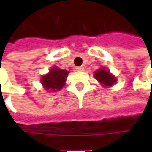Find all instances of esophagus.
<instances>
[{
    "label": "esophagus",
    "instance_id": "34e87169",
    "mask_svg": "<svg viewBox=\"0 0 152 152\" xmlns=\"http://www.w3.org/2000/svg\"><path fill=\"white\" fill-rule=\"evenodd\" d=\"M76 70L77 71H84L85 70V67L83 66H80V67H76Z\"/></svg>",
    "mask_w": 152,
    "mask_h": 152
}]
</instances>
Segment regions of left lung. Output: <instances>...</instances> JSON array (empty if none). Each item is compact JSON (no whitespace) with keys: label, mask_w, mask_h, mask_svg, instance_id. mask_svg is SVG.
Returning <instances> with one entry per match:
<instances>
[{"label":"left lung","mask_w":152,"mask_h":152,"mask_svg":"<svg viewBox=\"0 0 152 152\" xmlns=\"http://www.w3.org/2000/svg\"><path fill=\"white\" fill-rule=\"evenodd\" d=\"M94 76L96 80H98L104 87L113 86L116 83L117 79L109 71L105 70L104 68H100L94 73Z\"/></svg>","instance_id":"1"}]
</instances>
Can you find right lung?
Wrapping results in <instances>:
<instances>
[{
  "mask_svg": "<svg viewBox=\"0 0 152 152\" xmlns=\"http://www.w3.org/2000/svg\"><path fill=\"white\" fill-rule=\"evenodd\" d=\"M68 71L59 69L58 67H53L50 70V72L42 76L40 79L41 84L46 91H58L65 85L67 79Z\"/></svg>",
  "mask_w": 152,
  "mask_h": 152,
  "instance_id": "right-lung-1",
  "label": "right lung"
}]
</instances>
